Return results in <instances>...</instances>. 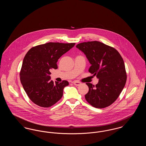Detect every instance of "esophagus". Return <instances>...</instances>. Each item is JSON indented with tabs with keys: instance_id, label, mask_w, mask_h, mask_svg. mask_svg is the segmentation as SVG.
Instances as JSON below:
<instances>
[{
	"instance_id": "34e87169",
	"label": "esophagus",
	"mask_w": 146,
	"mask_h": 146,
	"mask_svg": "<svg viewBox=\"0 0 146 146\" xmlns=\"http://www.w3.org/2000/svg\"><path fill=\"white\" fill-rule=\"evenodd\" d=\"M73 84L74 85H76V86H79V85H80L81 84V83L80 82H79L74 81V82H73Z\"/></svg>"
}]
</instances>
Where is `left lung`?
<instances>
[{
    "mask_svg": "<svg viewBox=\"0 0 146 146\" xmlns=\"http://www.w3.org/2000/svg\"><path fill=\"white\" fill-rule=\"evenodd\" d=\"M85 54L91 66L89 72L99 79L96 85L86 84L87 102L97 108L113 104L125 86L127 75L124 60L114 48L98 41L83 42L76 45Z\"/></svg>",
    "mask_w": 146,
    "mask_h": 146,
    "instance_id": "obj_1",
    "label": "left lung"
}]
</instances>
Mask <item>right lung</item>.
Listing matches in <instances>:
<instances>
[{
  "mask_svg": "<svg viewBox=\"0 0 146 146\" xmlns=\"http://www.w3.org/2000/svg\"><path fill=\"white\" fill-rule=\"evenodd\" d=\"M75 44L50 42L35 46L27 52L20 76L24 90L34 104L48 108L62 98L63 89L69 83L67 80L54 83L49 76L50 70L58 68V60Z\"/></svg>",
  "mask_w": 146,
  "mask_h": 146,
  "instance_id": "right-lung-1",
  "label": "right lung"
}]
</instances>
